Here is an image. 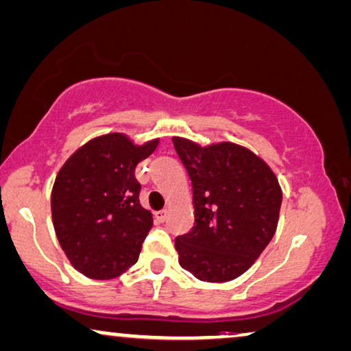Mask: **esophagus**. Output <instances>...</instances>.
<instances>
[{
    "mask_svg": "<svg viewBox=\"0 0 351 351\" xmlns=\"http://www.w3.org/2000/svg\"><path fill=\"white\" fill-rule=\"evenodd\" d=\"M167 218H169V210H160L156 213V219L159 221V223H165Z\"/></svg>",
    "mask_w": 351,
    "mask_h": 351,
    "instance_id": "esophagus-1",
    "label": "esophagus"
}]
</instances>
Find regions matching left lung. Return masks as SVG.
Masks as SVG:
<instances>
[{
  "mask_svg": "<svg viewBox=\"0 0 351 351\" xmlns=\"http://www.w3.org/2000/svg\"><path fill=\"white\" fill-rule=\"evenodd\" d=\"M192 181L194 227L176 237L182 269L208 283L245 274L274 239L283 192L267 162L230 141L202 146L173 136Z\"/></svg>",
  "mask_w": 351,
  "mask_h": 351,
  "instance_id": "8db88e82",
  "label": "left lung"
}]
</instances>
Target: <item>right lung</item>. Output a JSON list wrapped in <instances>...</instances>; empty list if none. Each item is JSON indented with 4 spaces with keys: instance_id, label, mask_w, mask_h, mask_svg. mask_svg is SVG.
I'll use <instances>...</instances> for the list:
<instances>
[{
    "instance_id": "right-lung-1",
    "label": "right lung",
    "mask_w": 351,
    "mask_h": 351,
    "mask_svg": "<svg viewBox=\"0 0 351 351\" xmlns=\"http://www.w3.org/2000/svg\"><path fill=\"white\" fill-rule=\"evenodd\" d=\"M159 141L136 145L127 133H106L88 140L58 170L51 194L52 223L79 274L111 280L136 264L154 219L140 204L135 169Z\"/></svg>"
}]
</instances>
